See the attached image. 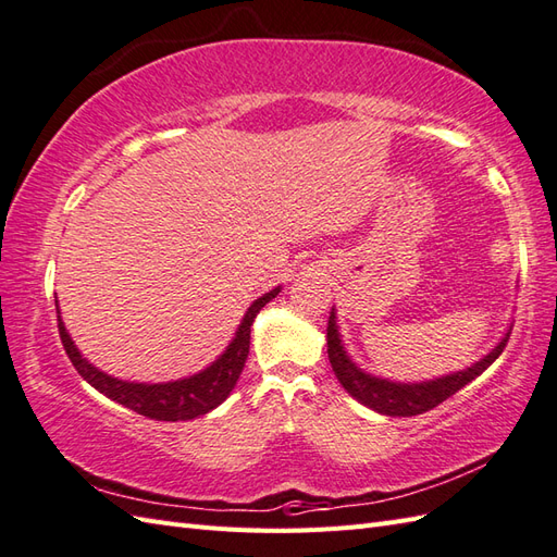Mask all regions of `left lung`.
<instances>
[{"label": "left lung", "instance_id": "obj_1", "mask_svg": "<svg viewBox=\"0 0 557 557\" xmlns=\"http://www.w3.org/2000/svg\"><path fill=\"white\" fill-rule=\"evenodd\" d=\"M508 339L510 334H506L494 351L484 356L480 363H474L472 368L462 372L446 374V377H438L434 382H422V384H396V382L372 377V374L356 368L342 346L337 322H334V310L327 320V356H330L334 374H337V380L342 382V386L348 394H351L356 400H360V404L392 418L422 416V412L444 404L448 396L460 392L465 384H470L474 377H480V374L503 354Z\"/></svg>", "mask_w": 557, "mask_h": 557}]
</instances>
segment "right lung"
<instances>
[{"label":"right lung","instance_id":"obj_1","mask_svg":"<svg viewBox=\"0 0 557 557\" xmlns=\"http://www.w3.org/2000/svg\"><path fill=\"white\" fill-rule=\"evenodd\" d=\"M277 294H280V287L263 294L261 299H256L251 304V308L247 310V315H244L242 325L237 330V337L232 339L227 351L220 356L211 368L194 374V377L168 382V384L123 382V380L109 377V374H103L95 366H89L81 356V351L75 348L73 339L69 337L61 318H59V337L63 348H66L73 368L81 372V377L87 384H92L95 389L101 392L103 396L115 400V404L131 408L139 412V416L151 418V420H163V422L194 420L223 404V400L230 396V392L235 389V384L244 370V363H247L249 358L253 318L258 315V310H261L268 301H273Z\"/></svg>","mask_w":557,"mask_h":557}]
</instances>
